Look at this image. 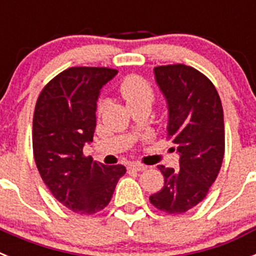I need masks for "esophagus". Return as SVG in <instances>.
<instances>
[{
	"instance_id": "34e87169",
	"label": "esophagus",
	"mask_w": 256,
	"mask_h": 256,
	"mask_svg": "<svg viewBox=\"0 0 256 256\" xmlns=\"http://www.w3.org/2000/svg\"><path fill=\"white\" fill-rule=\"evenodd\" d=\"M128 169L134 172H144L146 170V165L140 164V162H130V164H128Z\"/></svg>"
}]
</instances>
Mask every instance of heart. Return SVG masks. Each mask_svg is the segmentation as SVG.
<instances>
[{
    "label": "heart",
    "mask_w": 256,
    "mask_h": 256,
    "mask_svg": "<svg viewBox=\"0 0 256 256\" xmlns=\"http://www.w3.org/2000/svg\"><path fill=\"white\" fill-rule=\"evenodd\" d=\"M119 94L122 98L126 101V106L130 110L137 108H151L154 100H155V91L152 86L137 74L126 76L119 84ZM108 106V100L106 97H100L96 104L97 116H102L104 112Z\"/></svg>",
    "instance_id": "b5f03b06"
}]
</instances>
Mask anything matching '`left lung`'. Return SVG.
Masks as SVG:
<instances>
[{"instance_id": "1", "label": "left lung", "mask_w": 256, "mask_h": 256, "mask_svg": "<svg viewBox=\"0 0 256 256\" xmlns=\"http://www.w3.org/2000/svg\"><path fill=\"white\" fill-rule=\"evenodd\" d=\"M156 82L169 108L166 140L177 146L180 168H158L164 186L150 202L166 214H182L206 198L224 158L220 97L206 76L183 64L160 65Z\"/></svg>"}]
</instances>
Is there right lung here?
I'll return each mask as SVG.
<instances>
[{
  "mask_svg": "<svg viewBox=\"0 0 256 256\" xmlns=\"http://www.w3.org/2000/svg\"><path fill=\"white\" fill-rule=\"evenodd\" d=\"M116 69L73 66L52 78L40 91L33 115V155L54 198L80 216L106 208L124 165H104L83 154L94 140L96 101Z\"/></svg>",
  "mask_w": 256,
  "mask_h": 256,
  "instance_id": "right-lung-1",
  "label": "right lung"
}]
</instances>
